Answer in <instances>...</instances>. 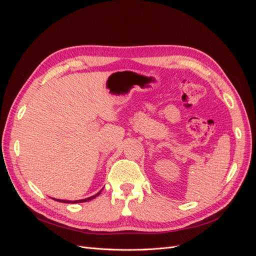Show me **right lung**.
Returning <instances> with one entry per match:
<instances>
[{
	"mask_svg": "<svg viewBox=\"0 0 256 256\" xmlns=\"http://www.w3.org/2000/svg\"><path fill=\"white\" fill-rule=\"evenodd\" d=\"M100 192H102V191H100ZM100 192L97 193V194H95V196H90V198H84V200H58V202H62V203H82V202H88V200H90L92 198H95L97 196H99Z\"/></svg>",
	"mask_w": 256,
	"mask_h": 256,
	"instance_id": "right-lung-1",
	"label": "right lung"
}]
</instances>
